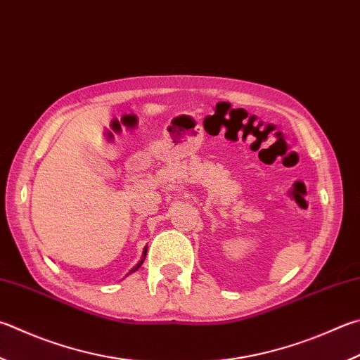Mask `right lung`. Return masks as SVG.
<instances>
[{
	"mask_svg": "<svg viewBox=\"0 0 360 360\" xmlns=\"http://www.w3.org/2000/svg\"><path fill=\"white\" fill-rule=\"evenodd\" d=\"M146 252H148V247H145V250H143V255H141V259H140L139 263H136V264L132 267V269L129 271V274H132V272H135V271H139V269H140V266L143 264V261H145V258H146ZM129 274H127V276H129Z\"/></svg>",
	"mask_w": 360,
	"mask_h": 360,
	"instance_id": "add662e5",
	"label": "right lung"
}]
</instances>
